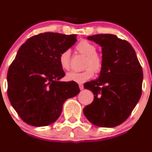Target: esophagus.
<instances>
[{
	"label": "esophagus",
	"instance_id": "34e87169",
	"mask_svg": "<svg viewBox=\"0 0 152 152\" xmlns=\"http://www.w3.org/2000/svg\"><path fill=\"white\" fill-rule=\"evenodd\" d=\"M79 89H80L81 90H82L84 89V85H82V84H79Z\"/></svg>",
	"mask_w": 152,
	"mask_h": 152
}]
</instances>
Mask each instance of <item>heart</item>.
Segmentation results:
<instances>
[{
    "label": "heart",
    "instance_id": "1",
    "mask_svg": "<svg viewBox=\"0 0 152 152\" xmlns=\"http://www.w3.org/2000/svg\"><path fill=\"white\" fill-rule=\"evenodd\" d=\"M76 50L85 55V70L82 72L70 71L66 74L67 80L82 83L91 79L94 76V71H101L103 67V59L100 55L96 53V47L88 41L83 40L76 45ZM70 56L69 50H65L59 56V64L63 70H67L70 67Z\"/></svg>",
    "mask_w": 152,
    "mask_h": 152
}]
</instances>
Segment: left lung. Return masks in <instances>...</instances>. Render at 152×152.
Instances as JSON below:
<instances>
[{"instance_id":"obj_1","label":"left lung","mask_w":152,"mask_h":152,"mask_svg":"<svg viewBox=\"0 0 152 152\" xmlns=\"http://www.w3.org/2000/svg\"><path fill=\"white\" fill-rule=\"evenodd\" d=\"M87 39L102 48L103 67L97 79L84 85L94 99L83 113L97 126L115 127L128 118L141 96V65L132 46L115 35L102 34Z\"/></svg>"}]
</instances>
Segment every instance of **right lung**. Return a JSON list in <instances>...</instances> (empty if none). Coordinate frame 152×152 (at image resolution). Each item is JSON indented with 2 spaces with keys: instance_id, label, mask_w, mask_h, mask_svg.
I'll use <instances>...</instances> for the list:
<instances>
[{
  "instance_id": "obj_1",
  "label": "right lung",
  "mask_w": 152,
  "mask_h": 152,
  "mask_svg": "<svg viewBox=\"0 0 152 152\" xmlns=\"http://www.w3.org/2000/svg\"><path fill=\"white\" fill-rule=\"evenodd\" d=\"M76 41L75 34L46 32L31 37L19 48L7 73V94L26 124L45 126L53 123L64 102L80 92L75 82L59 81L65 75L59 56Z\"/></svg>"
}]
</instances>
